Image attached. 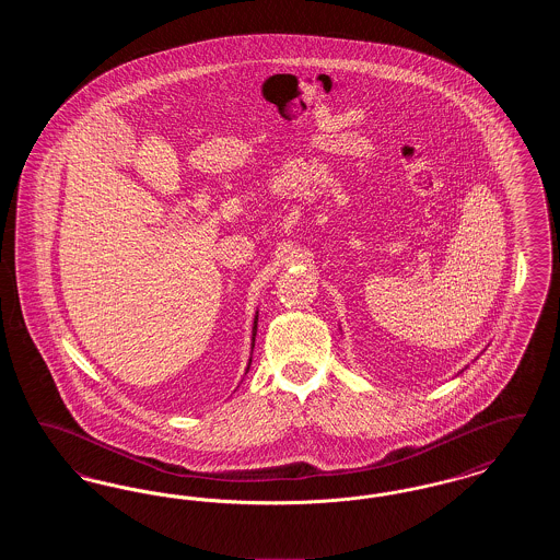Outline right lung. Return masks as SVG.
<instances>
[{"label": "right lung", "mask_w": 560, "mask_h": 560, "mask_svg": "<svg viewBox=\"0 0 560 560\" xmlns=\"http://www.w3.org/2000/svg\"><path fill=\"white\" fill-rule=\"evenodd\" d=\"M256 329H258V315H256V319H254V338H252V350H254V342H256ZM249 363H252V359H249ZM247 370H249V365H247Z\"/></svg>", "instance_id": "add662e5"}]
</instances>
